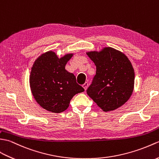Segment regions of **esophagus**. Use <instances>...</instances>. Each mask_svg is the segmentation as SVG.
Returning <instances> with one entry per match:
<instances>
[{
    "label": "esophagus",
    "mask_w": 159,
    "mask_h": 159,
    "mask_svg": "<svg viewBox=\"0 0 159 159\" xmlns=\"http://www.w3.org/2000/svg\"><path fill=\"white\" fill-rule=\"evenodd\" d=\"M88 86H89V83H88L87 82L84 83V84H83V85H82V87L84 88V90H86V89H87V88H88Z\"/></svg>",
    "instance_id": "obj_1"
}]
</instances>
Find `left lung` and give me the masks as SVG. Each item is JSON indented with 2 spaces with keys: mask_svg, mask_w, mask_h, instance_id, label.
Listing matches in <instances>:
<instances>
[{
  "mask_svg": "<svg viewBox=\"0 0 159 159\" xmlns=\"http://www.w3.org/2000/svg\"><path fill=\"white\" fill-rule=\"evenodd\" d=\"M86 54L96 66L88 95L104 111L121 107L131 96L135 83V72L127 56L110 47Z\"/></svg>",
  "mask_w": 159,
  "mask_h": 159,
  "instance_id": "obj_1",
  "label": "left lung"
}]
</instances>
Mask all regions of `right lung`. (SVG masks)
I'll return each mask as SVG.
<instances>
[{"instance_id": "obj_1", "label": "right lung", "mask_w": 159, "mask_h": 159, "mask_svg": "<svg viewBox=\"0 0 159 159\" xmlns=\"http://www.w3.org/2000/svg\"><path fill=\"white\" fill-rule=\"evenodd\" d=\"M73 54L58 58L49 51L37 58L31 68L30 90L41 107L53 113H61L69 106L74 95L84 91L76 82V77L65 69Z\"/></svg>"}]
</instances>
